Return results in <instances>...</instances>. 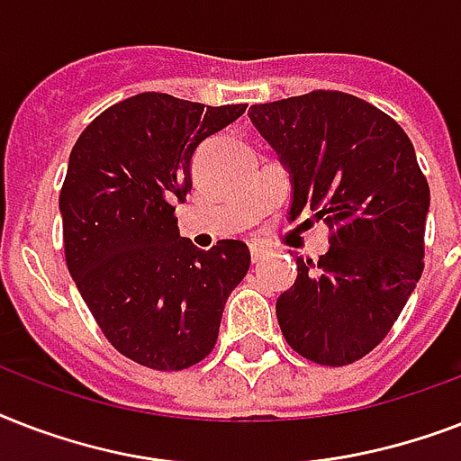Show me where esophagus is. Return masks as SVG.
I'll list each match as a JSON object with an SVG mask.
<instances>
[{
    "label": "esophagus",
    "mask_w": 461,
    "mask_h": 461,
    "mask_svg": "<svg viewBox=\"0 0 461 461\" xmlns=\"http://www.w3.org/2000/svg\"><path fill=\"white\" fill-rule=\"evenodd\" d=\"M266 256H267V251L263 249V246L251 244V260H253V263H260V260L266 258Z\"/></svg>",
    "instance_id": "obj_1"
}]
</instances>
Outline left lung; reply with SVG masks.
Returning <instances> with one entry per match:
<instances>
[{
    "label": "left lung",
    "mask_w": 461,
    "mask_h": 461,
    "mask_svg": "<svg viewBox=\"0 0 461 461\" xmlns=\"http://www.w3.org/2000/svg\"><path fill=\"white\" fill-rule=\"evenodd\" d=\"M249 117L292 174V220L311 212L330 230L325 256H296V282L275 306L282 335L308 361L354 364L421 280L430 191L414 146L385 112L339 90L251 104Z\"/></svg>",
    "instance_id": "1"
}]
</instances>
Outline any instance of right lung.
<instances>
[{
    "instance_id": "right-lung-1",
    "label": "right lung",
    "mask_w": 461,
    "mask_h": 461,
    "mask_svg": "<svg viewBox=\"0 0 461 461\" xmlns=\"http://www.w3.org/2000/svg\"><path fill=\"white\" fill-rule=\"evenodd\" d=\"M246 112L167 93L112 104L78 136L59 194L67 267L112 347L155 371H184L217 342L227 296L251 253L179 237L195 148Z\"/></svg>"
}]
</instances>
